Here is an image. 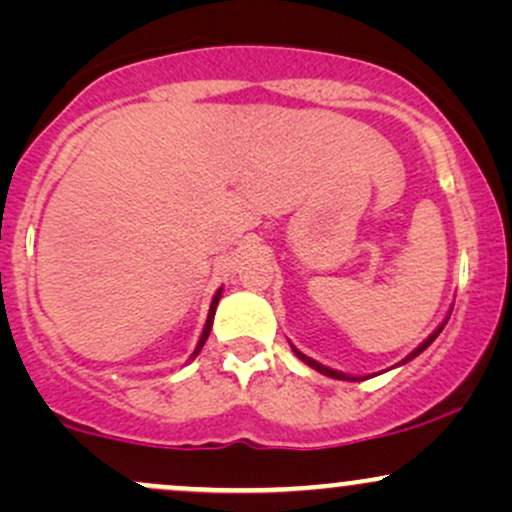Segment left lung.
<instances>
[{"instance_id":"left-lung-1","label":"left lung","mask_w":512,"mask_h":512,"mask_svg":"<svg viewBox=\"0 0 512 512\" xmlns=\"http://www.w3.org/2000/svg\"><path fill=\"white\" fill-rule=\"evenodd\" d=\"M445 322H448V320H445ZM445 322H443V325H440V327H438V330H436V332H433V334H431V337H428V339H426V342H424V344H421V346H419V349H414V351H411V354H409L407 358H404V361H402V363H407V361H411V358H414V356H419V354H421V351H424V349H428V346H431V344H433V339H436V337H438V334H440V332H443ZM293 351H296V356H298V358H301V361H303V363H308V366H310V368H315V370H317V373H322V375H330V378H337V380H361V378H351V375H344V373H339V370H332V368L322 366V363H317V361H313V358H310V356H305V354H301V351H298V349H296V346H293Z\"/></svg>"}]
</instances>
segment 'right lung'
Here are the masks:
<instances>
[{
    "mask_svg": "<svg viewBox=\"0 0 512 512\" xmlns=\"http://www.w3.org/2000/svg\"><path fill=\"white\" fill-rule=\"evenodd\" d=\"M219 298H221V289H219V291H216L214 301H211V308H209V317H207V325H204V332H202V337H199V344H197L195 354H192V356H197V354H199V351H202V346H204V342H207V339H209V332H211V322H214V313H216V305H219Z\"/></svg>",
    "mask_w": 512,
    "mask_h": 512,
    "instance_id": "add662e5",
    "label": "right lung"
}]
</instances>
